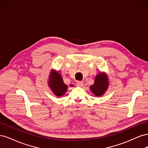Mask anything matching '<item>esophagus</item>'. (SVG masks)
I'll return each mask as SVG.
<instances>
[{"label": "esophagus", "mask_w": 148, "mask_h": 148, "mask_svg": "<svg viewBox=\"0 0 148 148\" xmlns=\"http://www.w3.org/2000/svg\"><path fill=\"white\" fill-rule=\"evenodd\" d=\"M76 84H77V85L78 86H79V87H82V86H83V82L78 81Z\"/></svg>", "instance_id": "esophagus-1"}]
</instances>
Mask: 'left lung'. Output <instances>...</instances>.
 I'll use <instances>...</instances> for the list:
<instances>
[{
  "mask_svg": "<svg viewBox=\"0 0 148 148\" xmlns=\"http://www.w3.org/2000/svg\"><path fill=\"white\" fill-rule=\"evenodd\" d=\"M108 85V79L106 75L100 73L96 76L95 83L90 87V89L96 96H100L106 91Z\"/></svg>",
  "mask_w": 148,
  "mask_h": 148,
  "instance_id": "obj_1",
  "label": "left lung"
}]
</instances>
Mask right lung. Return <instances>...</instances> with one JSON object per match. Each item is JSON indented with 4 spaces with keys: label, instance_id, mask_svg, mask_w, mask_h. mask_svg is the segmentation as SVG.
<instances>
[{
    "label": "right lung",
    "instance_id": "add662e5",
    "mask_svg": "<svg viewBox=\"0 0 148 148\" xmlns=\"http://www.w3.org/2000/svg\"><path fill=\"white\" fill-rule=\"evenodd\" d=\"M49 86L53 92L57 96L64 95L68 88V86L64 84L60 74L53 70H52L49 76ZM71 86H72L71 85Z\"/></svg>",
    "mask_w": 148,
    "mask_h": 148
}]
</instances>
